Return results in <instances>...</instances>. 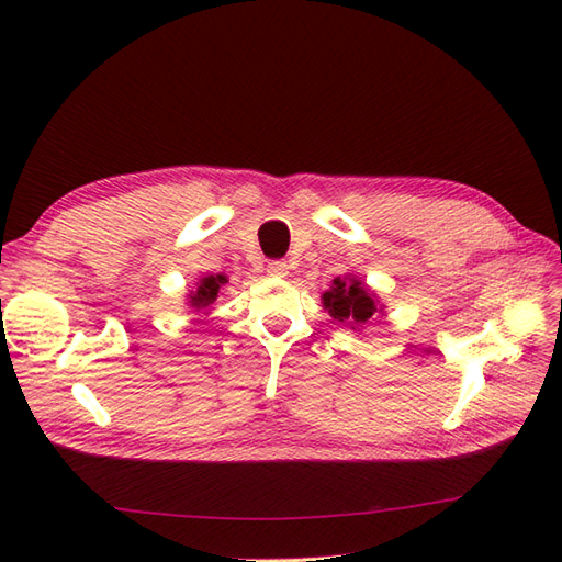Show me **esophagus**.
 I'll return each instance as SVG.
<instances>
[{
    "mask_svg": "<svg viewBox=\"0 0 562 562\" xmlns=\"http://www.w3.org/2000/svg\"><path fill=\"white\" fill-rule=\"evenodd\" d=\"M267 273H269V277L283 279V277H289V265H285L283 259H269V265H267Z\"/></svg>",
    "mask_w": 562,
    "mask_h": 562,
    "instance_id": "1",
    "label": "esophagus"
}]
</instances>
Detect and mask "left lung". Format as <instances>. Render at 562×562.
<instances>
[{"label": "left lung", "instance_id": "1", "mask_svg": "<svg viewBox=\"0 0 562 562\" xmlns=\"http://www.w3.org/2000/svg\"><path fill=\"white\" fill-rule=\"evenodd\" d=\"M324 307L334 319L344 322L350 328L367 324L376 314L374 295H369L364 285L355 279L350 281L334 279L331 291L324 293Z\"/></svg>", "mask_w": 562, "mask_h": 562}]
</instances>
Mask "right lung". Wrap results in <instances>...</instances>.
Segmentation results:
<instances>
[{
    "mask_svg": "<svg viewBox=\"0 0 562 562\" xmlns=\"http://www.w3.org/2000/svg\"><path fill=\"white\" fill-rule=\"evenodd\" d=\"M226 283V277H222V273H216V277H204L200 279V285L195 293H190V305H193L195 310H204L210 307L214 300H216V293H218V285Z\"/></svg>",
    "mask_w": 562,
    "mask_h": 562,
    "instance_id": "add662e5",
    "label": "right lung"
}]
</instances>
